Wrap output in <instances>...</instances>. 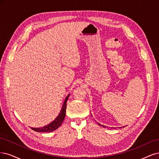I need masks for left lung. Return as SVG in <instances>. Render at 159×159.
<instances>
[{"mask_svg": "<svg viewBox=\"0 0 159 159\" xmlns=\"http://www.w3.org/2000/svg\"><path fill=\"white\" fill-rule=\"evenodd\" d=\"M98 125H100V126H102V127H106V126H104V125H101L100 124H98Z\"/></svg>", "mask_w": 159, "mask_h": 159, "instance_id": "obj_1", "label": "left lung"}]
</instances>
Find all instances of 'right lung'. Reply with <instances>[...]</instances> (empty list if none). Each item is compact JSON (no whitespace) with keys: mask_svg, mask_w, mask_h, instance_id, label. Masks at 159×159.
Returning a JSON list of instances; mask_svg holds the SVG:
<instances>
[{"mask_svg":"<svg viewBox=\"0 0 159 159\" xmlns=\"http://www.w3.org/2000/svg\"><path fill=\"white\" fill-rule=\"evenodd\" d=\"M70 94H68L67 96L66 97L65 99L64 103L62 106V108L61 110L60 113L59 114L58 116L56 117V118L50 123V124H48L47 125L43 126L42 127H31L32 129L37 132H51L53 131L55 129H57L58 127H59L65 119V114H66V102L68 100V98L69 97Z\"/></svg>","mask_w":159,"mask_h":159,"instance_id":"obj_1","label":"right lung"}]
</instances>
